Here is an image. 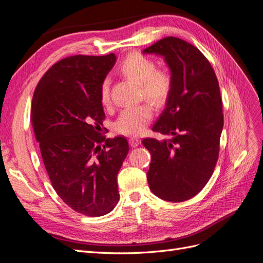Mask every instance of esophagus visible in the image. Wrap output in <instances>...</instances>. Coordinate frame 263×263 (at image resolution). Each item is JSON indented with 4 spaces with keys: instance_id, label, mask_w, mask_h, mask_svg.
Here are the masks:
<instances>
[{
    "instance_id": "1",
    "label": "esophagus",
    "mask_w": 263,
    "mask_h": 263,
    "mask_svg": "<svg viewBox=\"0 0 263 263\" xmlns=\"http://www.w3.org/2000/svg\"><path fill=\"white\" fill-rule=\"evenodd\" d=\"M140 138L139 137H136V136H133V137H130L129 138V142H130V145H132V147H137V146H139V144H140Z\"/></svg>"
}]
</instances>
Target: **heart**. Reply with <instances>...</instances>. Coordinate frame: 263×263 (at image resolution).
<instances>
[{
	"instance_id": "b5f03b06",
	"label": "heart",
	"mask_w": 263,
	"mask_h": 263,
	"mask_svg": "<svg viewBox=\"0 0 263 263\" xmlns=\"http://www.w3.org/2000/svg\"><path fill=\"white\" fill-rule=\"evenodd\" d=\"M118 72L123 77L139 84L140 97L151 105L160 108L168 102L173 89V79L165 69H157L155 60L139 52L127 54L118 67ZM101 102L103 105L112 104L110 81L104 79L101 84ZM153 108L144 103L137 106L126 107L114 123V129L121 135H139L153 119Z\"/></svg>"
}]
</instances>
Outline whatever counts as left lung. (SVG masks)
<instances>
[{
	"instance_id": "obj_1",
	"label": "left lung",
	"mask_w": 263,
	"mask_h": 263,
	"mask_svg": "<svg viewBox=\"0 0 263 263\" xmlns=\"http://www.w3.org/2000/svg\"><path fill=\"white\" fill-rule=\"evenodd\" d=\"M164 57L173 89L153 130L169 136L144 138L151 155L148 184L168 202H184L200 193L218 160L224 126L219 84L208 58L178 37H165L144 50Z\"/></svg>"
}]
</instances>
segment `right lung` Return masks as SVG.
<instances>
[{
	"label": "right lung",
	"mask_w": 263,
	"mask_h": 263,
	"mask_svg": "<svg viewBox=\"0 0 263 263\" xmlns=\"http://www.w3.org/2000/svg\"><path fill=\"white\" fill-rule=\"evenodd\" d=\"M115 61L114 53L61 59L43 76L31 101V124L52 187L69 208L91 217L118 203L117 174L129 150L125 137L101 134V84Z\"/></svg>",
	"instance_id": "add662e5"
}]
</instances>
